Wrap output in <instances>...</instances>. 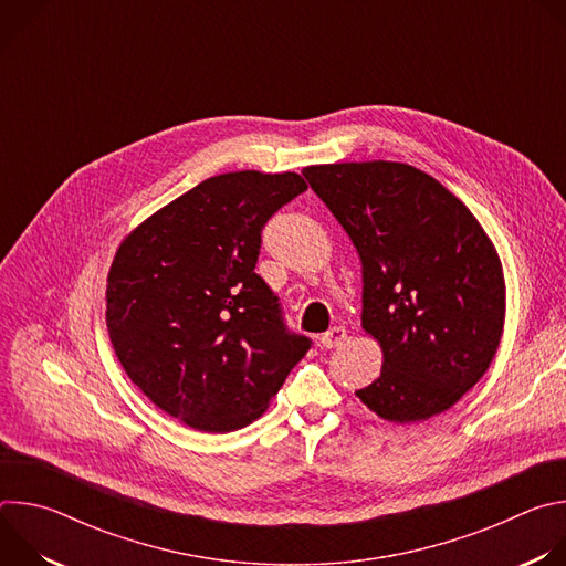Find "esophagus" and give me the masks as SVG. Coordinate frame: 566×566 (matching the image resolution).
Here are the masks:
<instances>
[{
	"label": "esophagus",
	"mask_w": 566,
	"mask_h": 566,
	"mask_svg": "<svg viewBox=\"0 0 566 566\" xmlns=\"http://www.w3.org/2000/svg\"><path fill=\"white\" fill-rule=\"evenodd\" d=\"M345 340H347V332H345V327H334V329H329L327 334H322V338H319L322 347H327V349L340 347Z\"/></svg>",
	"instance_id": "1"
}]
</instances>
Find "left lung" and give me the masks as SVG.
<instances>
[{"label":"left lung","mask_w":566,"mask_h":566,"mask_svg":"<svg viewBox=\"0 0 566 566\" xmlns=\"http://www.w3.org/2000/svg\"><path fill=\"white\" fill-rule=\"evenodd\" d=\"M363 262V329L380 376L356 391L396 423L446 412L493 363L504 329L500 258L472 212L430 175L391 160L311 166Z\"/></svg>","instance_id":"1"}]
</instances>
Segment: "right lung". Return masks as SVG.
<instances>
[{
    "label": "right lung",
    "instance_id": "right-lung-1",
    "mask_svg": "<svg viewBox=\"0 0 566 566\" xmlns=\"http://www.w3.org/2000/svg\"><path fill=\"white\" fill-rule=\"evenodd\" d=\"M306 190L295 172H228L143 221L107 277L114 352L143 394L203 432L253 423L311 338L255 273L266 221Z\"/></svg>",
    "mask_w": 566,
    "mask_h": 566
}]
</instances>
